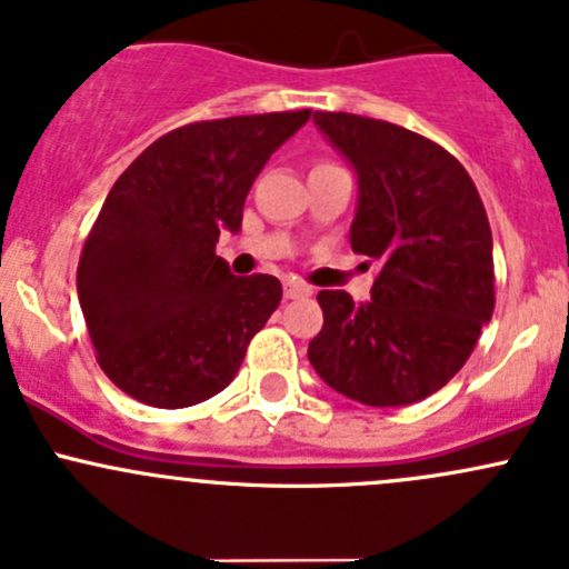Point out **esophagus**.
<instances>
[{"label": "esophagus", "instance_id": "1", "mask_svg": "<svg viewBox=\"0 0 569 569\" xmlns=\"http://www.w3.org/2000/svg\"><path fill=\"white\" fill-rule=\"evenodd\" d=\"M309 287L303 282H298V279H284V298H303L309 296Z\"/></svg>", "mask_w": 569, "mask_h": 569}]
</instances>
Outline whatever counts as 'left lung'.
Here are the masks:
<instances>
[{
    "label": "left lung",
    "instance_id": "1",
    "mask_svg": "<svg viewBox=\"0 0 569 569\" xmlns=\"http://www.w3.org/2000/svg\"><path fill=\"white\" fill-rule=\"evenodd\" d=\"M359 180L350 246L378 266L370 301L320 290L315 372L348 400L411 406L447 386L493 315V236L477 186L441 144L372 117L315 111Z\"/></svg>",
    "mask_w": 569,
    "mask_h": 569
}]
</instances>
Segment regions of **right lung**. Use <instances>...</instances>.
<instances>
[{"mask_svg": "<svg viewBox=\"0 0 569 569\" xmlns=\"http://www.w3.org/2000/svg\"><path fill=\"white\" fill-rule=\"evenodd\" d=\"M312 111L191 122L156 139L111 186L76 273L111 383L153 408H189L230 386L282 301L277 277H236L216 254L238 232L268 158Z\"/></svg>", "mask_w": 569, "mask_h": 569, "instance_id": "right-lung-1", "label": "right lung"}]
</instances>
